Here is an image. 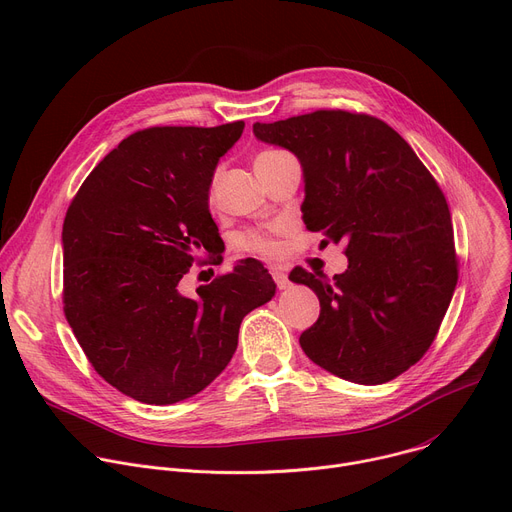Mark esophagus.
<instances>
[{"mask_svg":"<svg viewBox=\"0 0 512 512\" xmlns=\"http://www.w3.org/2000/svg\"><path fill=\"white\" fill-rule=\"evenodd\" d=\"M272 279H274V283H277V287L281 291L289 287V277H287V272L283 268H272Z\"/></svg>","mask_w":512,"mask_h":512,"instance_id":"1","label":"esophagus"}]
</instances>
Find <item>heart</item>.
Listing matches in <instances>:
<instances>
[{"instance_id":"heart-1","label":"heart","mask_w":512,"mask_h":512,"mask_svg":"<svg viewBox=\"0 0 512 512\" xmlns=\"http://www.w3.org/2000/svg\"><path fill=\"white\" fill-rule=\"evenodd\" d=\"M279 155H283V151H262V153L256 157V166L266 164V162L274 160V157H279ZM211 192H213V188H211ZM240 246L246 248V250H252V252H262V254L277 252V244L272 242L270 235L258 233V231H250V233L242 235V238H240Z\"/></svg>"}]
</instances>
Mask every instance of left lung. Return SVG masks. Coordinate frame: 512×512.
<instances>
[{"instance_id":"1","label":"left lung","mask_w":512,"mask_h":512,"mask_svg":"<svg viewBox=\"0 0 512 512\" xmlns=\"http://www.w3.org/2000/svg\"><path fill=\"white\" fill-rule=\"evenodd\" d=\"M252 129L299 160L305 227L322 244H346L348 268L334 279L289 274L320 299L318 322L299 338L303 352L352 383L391 381L435 340L457 285L439 184L396 131L367 114L318 110Z\"/></svg>"}]
</instances>
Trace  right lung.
<instances>
[{
  "label": "right lung",
  "instance_id": "obj_1",
  "mask_svg": "<svg viewBox=\"0 0 512 512\" xmlns=\"http://www.w3.org/2000/svg\"><path fill=\"white\" fill-rule=\"evenodd\" d=\"M244 123L153 127L123 139L77 190L63 221L65 318L94 369L125 396L168 406L231 361L240 324L274 297L254 258L196 289L178 285L219 244L209 190Z\"/></svg>",
  "mask_w": 512,
  "mask_h": 512
}]
</instances>
